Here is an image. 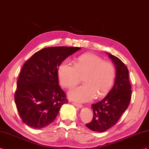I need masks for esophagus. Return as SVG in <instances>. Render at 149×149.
Returning <instances> with one entry per match:
<instances>
[{
  "instance_id": "esophagus-1",
  "label": "esophagus",
  "mask_w": 149,
  "mask_h": 149,
  "mask_svg": "<svg viewBox=\"0 0 149 149\" xmlns=\"http://www.w3.org/2000/svg\"><path fill=\"white\" fill-rule=\"evenodd\" d=\"M72 104H73L75 106H76V107H77L79 108H81L82 107V105L81 104H79V103H77V102H72Z\"/></svg>"
}]
</instances>
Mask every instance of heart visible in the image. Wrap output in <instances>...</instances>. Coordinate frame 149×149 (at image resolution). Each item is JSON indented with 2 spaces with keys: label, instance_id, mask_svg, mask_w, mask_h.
I'll use <instances>...</instances> for the list:
<instances>
[{
  "label": "heart",
  "instance_id": "b5f03b06",
  "mask_svg": "<svg viewBox=\"0 0 149 149\" xmlns=\"http://www.w3.org/2000/svg\"><path fill=\"white\" fill-rule=\"evenodd\" d=\"M60 84L71 89L81 82L84 84L71 90L70 99L79 102H87L96 96L101 98L111 91L115 81L116 70L114 65L104 61L101 56L92 53H85L75 57L74 66L62 62L57 68Z\"/></svg>",
  "mask_w": 149,
  "mask_h": 149
}]
</instances>
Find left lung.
<instances>
[{"instance_id": "left-lung-1", "label": "left lung", "mask_w": 149, "mask_h": 149, "mask_svg": "<svg viewBox=\"0 0 149 149\" xmlns=\"http://www.w3.org/2000/svg\"><path fill=\"white\" fill-rule=\"evenodd\" d=\"M108 54L115 65L116 75L114 86L107 96L91 106L94 116L86 125L94 132H103L115 125L131 100V84L127 66L118 57Z\"/></svg>"}]
</instances>
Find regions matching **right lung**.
<instances>
[{"label":"right lung","instance_id":"right-lung-1","mask_svg":"<svg viewBox=\"0 0 149 149\" xmlns=\"http://www.w3.org/2000/svg\"><path fill=\"white\" fill-rule=\"evenodd\" d=\"M79 47H53L41 49L22 67L14 100L22 121L33 128H42L55 120L63 104L68 103L58 84L57 68Z\"/></svg>","mask_w":149,"mask_h":149}]
</instances>
